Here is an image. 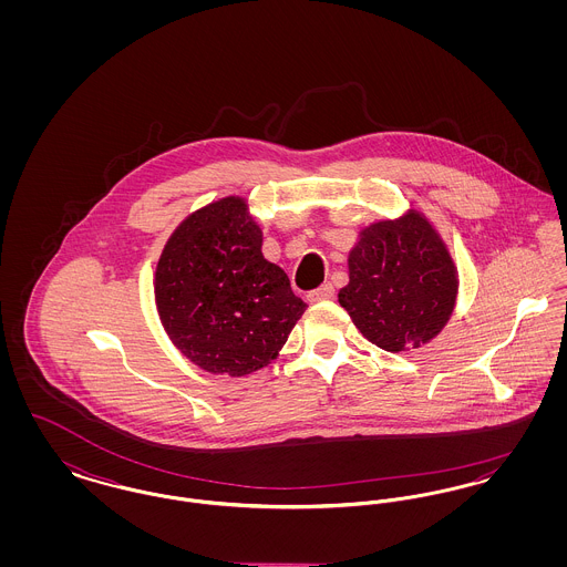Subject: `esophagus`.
Here are the masks:
<instances>
[{
  "label": "esophagus",
  "mask_w": 567,
  "mask_h": 567,
  "mask_svg": "<svg viewBox=\"0 0 567 567\" xmlns=\"http://www.w3.org/2000/svg\"><path fill=\"white\" fill-rule=\"evenodd\" d=\"M333 296H336L333 285H331V282H324L319 289H315V291L308 293V301H327V299H331Z\"/></svg>",
  "instance_id": "34e87169"
}]
</instances>
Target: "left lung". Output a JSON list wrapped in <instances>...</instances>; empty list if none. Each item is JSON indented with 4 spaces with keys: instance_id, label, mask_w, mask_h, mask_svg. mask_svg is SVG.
Segmentation results:
<instances>
[{
    "instance_id": "8db88e82",
    "label": "left lung",
    "mask_w": 567,
    "mask_h": 567,
    "mask_svg": "<svg viewBox=\"0 0 567 567\" xmlns=\"http://www.w3.org/2000/svg\"><path fill=\"white\" fill-rule=\"evenodd\" d=\"M349 278L338 301L382 351L419 349L455 308V266L432 225L414 210L361 231L349 255Z\"/></svg>"
}]
</instances>
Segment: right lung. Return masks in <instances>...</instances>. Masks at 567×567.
I'll return each mask as SVG.
<instances>
[{
  "label": "right lung",
  "instance_id": "obj_1",
  "mask_svg": "<svg viewBox=\"0 0 567 567\" xmlns=\"http://www.w3.org/2000/svg\"><path fill=\"white\" fill-rule=\"evenodd\" d=\"M261 243L243 199L225 197L183 220L163 248L155 274L163 327L206 372L261 370L306 310Z\"/></svg>",
  "mask_w": 567,
  "mask_h": 567
}]
</instances>
